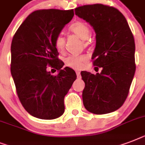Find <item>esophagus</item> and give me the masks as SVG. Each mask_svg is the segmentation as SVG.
<instances>
[{"label":"esophagus","instance_id":"1","mask_svg":"<svg viewBox=\"0 0 145 145\" xmlns=\"http://www.w3.org/2000/svg\"><path fill=\"white\" fill-rule=\"evenodd\" d=\"M76 74H77V78H78V79H80V78H81V75H80V72L79 71H76Z\"/></svg>","mask_w":145,"mask_h":145}]
</instances>
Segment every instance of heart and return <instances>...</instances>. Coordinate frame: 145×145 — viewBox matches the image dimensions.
<instances>
[{
	"instance_id": "1",
	"label": "heart",
	"mask_w": 145,
	"mask_h": 145,
	"mask_svg": "<svg viewBox=\"0 0 145 145\" xmlns=\"http://www.w3.org/2000/svg\"><path fill=\"white\" fill-rule=\"evenodd\" d=\"M69 31L82 39L86 40L91 35V30L89 25L84 22H76L71 24L69 27ZM54 46L59 52H61L65 47V37L61 34H59L54 40ZM88 61V57L85 55H70L65 60V65L69 68L76 70L84 68Z\"/></svg>"
}]
</instances>
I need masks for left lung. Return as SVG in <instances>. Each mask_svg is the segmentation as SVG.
I'll return each mask as SVG.
<instances>
[{"mask_svg": "<svg viewBox=\"0 0 145 145\" xmlns=\"http://www.w3.org/2000/svg\"><path fill=\"white\" fill-rule=\"evenodd\" d=\"M75 14L95 31L96 44L92 56L95 74L83 71L85 83L83 102L86 110L105 114L119 109L128 95L135 71V45L124 16L112 7L100 3L76 8Z\"/></svg>", "mask_w": 145, "mask_h": 145, "instance_id": "1", "label": "left lung"}]
</instances>
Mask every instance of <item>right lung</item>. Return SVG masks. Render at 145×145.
<instances>
[{"label":"right lung","mask_w":145,"mask_h":145,"mask_svg":"<svg viewBox=\"0 0 145 145\" xmlns=\"http://www.w3.org/2000/svg\"><path fill=\"white\" fill-rule=\"evenodd\" d=\"M74 10H40L19 26L11 44V74L22 105L31 116L53 120L63 114L64 98L77 78L58 59L54 40L72 19ZM47 66L59 73L52 75Z\"/></svg>","instance_id":"right-lung-1"}]
</instances>
